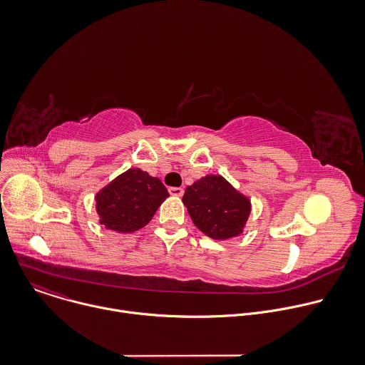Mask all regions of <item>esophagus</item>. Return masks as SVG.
I'll return each instance as SVG.
<instances>
[{
  "label": "esophagus",
  "instance_id": "34e87169",
  "mask_svg": "<svg viewBox=\"0 0 365 365\" xmlns=\"http://www.w3.org/2000/svg\"><path fill=\"white\" fill-rule=\"evenodd\" d=\"M169 193L172 196H176V197H180L183 195V189L182 187H169Z\"/></svg>",
  "mask_w": 365,
  "mask_h": 365
}]
</instances>
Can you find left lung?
Returning a JSON list of instances; mask_svg holds the SVG:
<instances>
[{
  "label": "left lung",
  "instance_id": "1",
  "mask_svg": "<svg viewBox=\"0 0 365 365\" xmlns=\"http://www.w3.org/2000/svg\"><path fill=\"white\" fill-rule=\"evenodd\" d=\"M183 205L207 237L227 240L243 233L252 213L250 199L222 175H206L187 186Z\"/></svg>",
  "mask_w": 365,
  "mask_h": 365
}]
</instances>
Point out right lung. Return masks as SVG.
<instances>
[{
  "mask_svg": "<svg viewBox=\"0 0 365 365\" xmlns=\"http://www.w3.org/2000/svg\"><path fill=\"white\" fill-rule=\"evenodd\" d=\"M168 196V189L158 178L130 168L95 195L98 222L108 230L133 233L152 220Z\"/></svg>",
  "mask_w": 365,
  "mask_h": 365,
  "instance_id": "add662e5",
  "label": "right lung"
}]
</instances>
